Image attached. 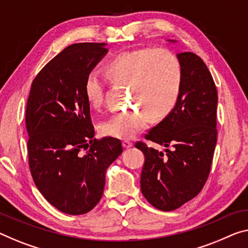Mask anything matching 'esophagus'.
Wrapping results in <instances>:
<instances>
[{"instance_id":"esophagus-1","label":"esophagus","mask_w":248,"mask_h":248,"mask_svg":"<svg viewBox=\"0 0 248 248\" xmlns=\"http://www.w3.org/2000/svg\"><path fill=\"white\" fill-rule=\"evenodd\" d=\"M133 146V143L131 142V140H123V147L124 148H129V147H132Z\"/></svg>"}]
</instances>
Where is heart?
I'll return each instance as SVG.
<instances>
[{
    "label": "heart",
    "instance_id": "heart-1",
    "mask_svg": "<svg viewBox=\"0 0 248 248\" xmlns=\"http://www.w3.org/2000/svg\"><path fill=\"white\" fill-rule=\"evenodd\" d=\"M109 78L129 86L131 102L137 106L114 113L101 124L102 134L115 139H131L146 126L150 114L155 119L166 116L177 104L182 91V67L172 53L163 48L145 47L125 52L106 66ZM103 79L97 71L86 76L84 92L92 108L103 100Z\"/></svg>",
    "mask_w": 248,
    "mask_h": 248
}]
</instances>
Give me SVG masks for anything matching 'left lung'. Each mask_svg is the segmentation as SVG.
<instances>
[{"label":"left lung","mask_w":248,"mask_h":248,"mask_svg":"<svg viewBox=\"0 0 248 248\" xmlns=\"http://www.w3.org/2000/svg\"><path fill=\"white\" fill-rule=\"evenodd\" d=\"M176 58L183 75L180 98L145 136L165 147V153L142 142L135 144L145 156L140 190L148 203L164 212L181 207L201 192L211 170L217 142L214 79L194 53H180Z\"/></svg>","instance_id":"8db88e82"}]
</instances>
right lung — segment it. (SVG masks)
Segmentation results:
<instances>
[{
  "instance_id": "right-lung-1",
  "label": "right lung",
  "mask_w": 248,
  "mask_h": 248,
  "mask_svg": "<svg viewBox=\"0 0 248 248\" xmlns=\"http://www.w3.org/2000/svg\"><path fill=\"white\" fill-rule=\"evenodd\" d=\"M105 43L67 46L32 83L25 124L31 174L59 211L82 215L100 202L108 167L123 152L120 140L94 139L86 76L108 54Z\"/></svg>"
}]
</instances>
